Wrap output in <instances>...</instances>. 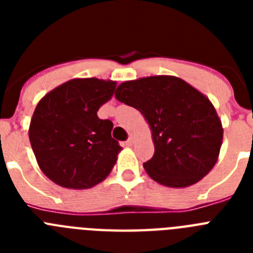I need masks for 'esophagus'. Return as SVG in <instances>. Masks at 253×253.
Masks as SVG:
<instances>
[{"mask_svg": "<svg viewBox=\"0 0 253 253\" xmlns=\"http://www.w3.org/2000/svg\"><path fill=\"white\" fill-rule=\"evenodd\" d=\"M134 144V138L133 137H129V139L125 142V146L126 147H131Z\"/></svg>", "mask_w": 253, "mask_h": 253, "instance_id": "esophagus-1", "label": "esophagus"}]
</instances>
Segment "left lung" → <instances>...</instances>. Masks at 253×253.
Listing matches in <instances>:
<instances>
[{
    "instance_id": "obj_1",
    "label": "left lung",
    "mask_w": 253,
    "mask_h": 253,
    "mask_svg": "<svg viewBox=\"0 0 253 253\" xmlns=\"http://www.w3.org/2000/svg\"><path fill=\"white\" fill-rule=\"evenodd\" d=\"M115 97L143 114L152 129L154 154L143 166L160 184L186 187L214 167L223 128L213 104L173 76H152L123 82Z\"/></svg>"
}]
</instances>
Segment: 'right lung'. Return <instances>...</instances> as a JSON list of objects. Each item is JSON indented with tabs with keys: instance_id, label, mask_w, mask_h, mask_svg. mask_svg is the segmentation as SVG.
I'll return each mask as SVG.
<instances>
[{
	"instance_id": "obj_1",
	"label": "right lung",
	"mask_w": 253,
	"mask_h": 253,
	"mask_svg": "<svg viewBox=\"0 0 253 253\" xmlns=\"http://www.w3.org/2000/svg\"><path fill=\"white\" fill-rule=\"evenodd\" d=\"M116 84L75 78L46 93L35 107L29 139L44 175L67 189H90L110 173L122 151L111 138L113 122L100 119V106Z\"/></svg>"
}]
</instances>
